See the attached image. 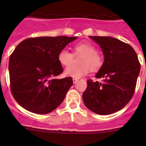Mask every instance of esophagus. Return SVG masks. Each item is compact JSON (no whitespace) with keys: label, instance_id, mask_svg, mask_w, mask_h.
Masks as SVG:
<instances>
[{"label":"esophagus","instance_id":"34e87169","mask_svg":"<svg viewBox=\"0 0 146 146\" xmlns=\"http://www.w3.org/2000/svg\"><path fill=\"white\" fill-rule=\"evenodd\" d=\"M77 80H78L76 79V78H73V82H74V83H76V82H77Z\"/></svg>","mask_w":146,"mask_h":146}]
</instances>
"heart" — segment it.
Wrapping results in <instances>:
<instances>
[{
  "instance_id": "heart-1",
  "label": "heart",
  "mask_w": 146,
  "mask_h": 146,
  "mask_svg": "<svg viewBox=\"0 0 146 146\" xmlns=\"http://www.w3.org/2000/svg\"><path fill=\"white\" fill-rule=\"evenodd\" d=\"M74 56H81L79 59L80 66L67 67L65 74L76 79L86 75L90 70L98 71L104 63L102 56L97 52L96 47L88 42H79L74 45L73 53L63 49L58 55V60L62 66H67L73 62Z\"/></svg>"
}]
</instances>
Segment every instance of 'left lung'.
I'll return each instance as SVG.
<instances>
[{
  "label": "left lung",
  "mask_w": 146,
  "mask_h": 146,
  "mask_svg": "<svg viewBox=\"0 0 146 146\" xmlns=\"http://www.w3.org/2000/svg\"><path fill=\"white\" fill-rule=\"evenodd\" d=\"M103 51L104 60L96 74L102 82L87 81L82 94L85 105L99 115H110L124 108L136 88L140 64L135 50L128 44L109 36H92Z\"/></svg>",
  "instance_id": "8db88e82"
}]
</instances>
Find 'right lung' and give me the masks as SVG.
I'll return each instance as SVG.
<instances>
[{
    "label": "right lung",
    "instance_id": "add662e5",
    "mask_svg": "<svg viewBox=\"0 0 146 146\" xmlns=\"http://www.w3.org/2000/svg\"><path fill=\"white\" fill-rule=\"evenodd\" d=\"M77 37L40 36L23 40L9 62L10 89L23 108L36 114L53 111L64 101L73 84L71 77H55L63 72L58 55Z\"/></svg>",
    "mask_w": 146,
    "mask_h": 146
}]
</instances>
